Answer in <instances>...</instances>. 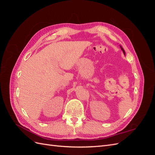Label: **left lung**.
Here are the masks:
<instances>
[{
	"label": "left lung",
	"instance_id": "8db88e82",
	"mask_svg": "<svg viewBox=\"0 0 155 155\" xmlns=\"http://www.w3.org/2000/svg\"><path fill=\"white\" fill-rule=\"evenodd\" d=\"M120 47H121V50H122V51H123V52H124V54H125V51H124V48H123L122 47H121V46H120Z\"/></svg>",
	"mask_w": 155,
	"mask_h": 155
}]
</instances>
